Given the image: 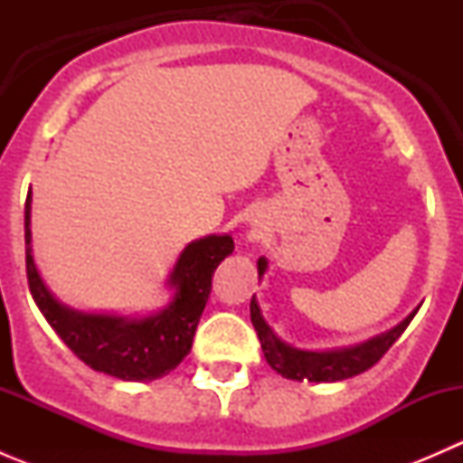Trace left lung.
<instances>
[{"label": "left lung", "mask_w": 463, "mask_h": 463, "mask_svg": "<svg viewBox=\"0 0 463 463\" xmlns=\"http://www.w3.org/2000/svg\"><path fill=\"white\" fill-rule=\"evenodd\" d=\"M264 273L266 260L260 258L258 275L261 278ZM417 311L419 307L403 322L392 326L390 331L376 335V338L365 340V343L361 345H354V347L329 349V352H307V349L291 347V345H287L284 340H279L278 335H275V331L266 325L264 318H261V311L255 296L253 300H250V322H253L255 331H258L266 363L284 378L311 383L345 381V378H352L370 370L372 365H376V363L381 361L383 354L399 340V335L408 329L410 320L414 318Z\"/></svg>", "instance_id": "left-lung-1"}]
</instances>
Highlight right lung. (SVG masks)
<instances>
[{
  "label": "right lung",
  "instance_id": "1",
  "mask_svg": "<svg viewBox=\"0 0 463 463\" xmlns=\"http://www.w3.org/2000/svg\"><path fill=\"white\" fill-rule=\"evenodd\" d=\"M26 278L42 316L85 365L123 381H154L170 374L193 349L213 273L232 253L231 235H208L190 241L172 269V302L145 318L114 314H85L55 300L37 273L31 246V190L24 208Z\"/></svg>",
  "mask_w": 463,
  "mask_h": 463
}]
</instances>
